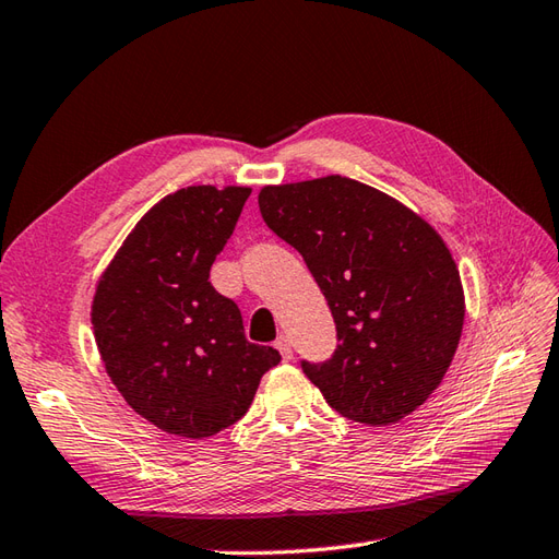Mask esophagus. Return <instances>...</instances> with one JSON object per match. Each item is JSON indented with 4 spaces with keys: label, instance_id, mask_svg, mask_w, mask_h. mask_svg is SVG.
Returning a JSON list of instances; mask_svg holds the SVG:
<instances>
[{
    "label": "esophagus",
    "instance_id": "1",
    "mask_svg": "<svg viewBox=\"0 0 559 559\" xmlns=\"http://www.w3.org/2000/svg\"><path fill=\"white\" fill-rule=\"evenodd\" d=\"M276 349L281 353V357L288 361V359H293V345H290V341L285 338V335H281V338L276 341Z\"/></svg>",
    "mask_w": 559,
    "mask_h": 559
}]
</instances>
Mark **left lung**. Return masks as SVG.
I'll return each mask as SVG.
<instances>
[{
	"mask_svg": "<svg viewBox=\"0 0 559 559\" xmlns=\"http://www.w3.org/2000/svg\"><path fill=\"white\" fill-rule=\"evenodd\" d=\"M266 226L305 257L326 297L338 347L302 361L343 417L388 426L443 381L464 323L460 271L440 233L417 212L347 176L264 186Z\"/></svg>",
	"mask_w": 559,
	"mask_h": 559,
	"instance_id": "obj_1",
	"label": "left lung"
}]
</instances>
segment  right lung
I'll return each mask as SVG.
<instances>
[{"mask_svg":"<svg viewBox=\"0 0 559 559\" xmlns=\"http://www.w3.org/2000/svg\"><path fill=\"white\" fill-rule=\"evenodd\" d=\"M248 186L166 194L128 233L93 295V331L116 391L166 433L210 438L250 409L274 347L245 338L238 305L210 269L238 224Z\"/></svg>","mask_w":559,"mask_h":559,"instance_id":"right-lung-1","label":"right lung"}]
</instances>
